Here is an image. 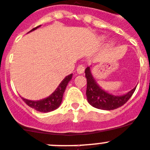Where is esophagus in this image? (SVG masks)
<instances>
[{
	"mask_svg": "<svg viewBox=\"0 0 150 150\" xmlns=\"http://www.w3.org/2000/svg\"><path fill=\"white\" fill-rule=\"evenodd\" d=\"M84 70H85V67H84L83 65H79L77 67V69H76V71H77L78 74H82L84 72Z\"/></svg>",
	"mask_w": 150,
	"mask_h": 150,
	"instance_id": "esophagus-1",
	"label": "esophagus"
}]
</instances>
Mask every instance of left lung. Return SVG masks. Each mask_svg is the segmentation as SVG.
I'll return each instance as SVG.
<instances>
[{
  "mask_svg": "<svg viewBox=\"0 0 150 150\" xmlns=\"http://www.w3.org/2000/svg\"><path fill=\"white\" fill-rule=\"evenodd\" d=\"M86 78L87 81L86 97L88 102L94 108L102 110H114L125 105L132 96L136 87L123 96H114L107 93L97 84L93 78L89 67L85 70Z\"/></svg>",
  "mask_w": 150,
  "mask_h": 150,
  "instance_id": "obj_1",
  "label": "left lung"
}]
</instances>
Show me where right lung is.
Returning a JSON list of instances; mask_svg holds the SVG:
<instances>
[{
	"label": "right lung",
	"mask_w": 150,
	"mask_h": 150,
	"mask_svg": "<svg viewBox=\"0 0 150 150\" xmlns=\"http://www.w3.org/2000/svg\"><path fill=\"white\" fill-rule=\"evenodd\" d=\"M40 26L41 25L36 26L35 28L30 30L29 33H30L32 31H34L35 29H38ZM72 74L68 75V76H67L61 81V83L57 86L55 91L52 95H50L49 96L47 97V98H43L42 100L38 101H32L29 100V99H25L24 98H22L25 102V104L28 105L29 107H31V108L35 109L38 112H52V111H54V110L57 109L61 105V102H62L63 95H64V93L67 86L69 82L70 81V80L72 79Z\"/></svg>",
	"instance_id": "obj_1"
}]
</instances>
